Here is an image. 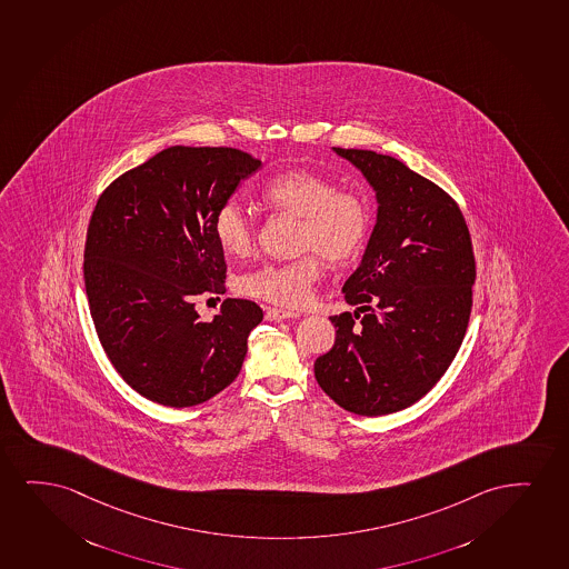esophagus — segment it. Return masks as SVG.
Returning a JSON list of instances; mask_svg holds the SVG:
<instances>
[{
    "mask_svg": "<svg viewBox=\"0 0 569 569\" xmlns=\"http://www.w3.org/2000/svg\"><path fill=\"white\" fill-rule=\"evenodd\" d=\"M293 317H297V312L293 310L273 309V307L266 309V320H272V322H281V320Z\"/></svg>",
    "mask_w": 569,
    "mask_h": 569,
    "instance_id": "obj_1",
    "label": "esophagus"
}]
</instances>
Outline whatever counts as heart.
<instances>
[{"label":"heart","instance_id":"obj_1","mask_svg":"<svg viewBox=\"0 0 569 569\" xmlns=\"http://www.w3.org/2000/svg\"><path fill=\"white\" fill-rule=\"evenodd\" d=\"M260 197L268 207L299 218L297 251L286 262H266L244 273L239 288L244 296L280 307H303L322 276V259L330 264L353 260L367 243L372 214L359 192L338 189L333 181L307 170L283 171L266 181ZM214 233L223 251L247 257L254 247L251 216L237 200L216 210Z\"/></svg>","mask_w":569,"mask_h":569}]
</instances>
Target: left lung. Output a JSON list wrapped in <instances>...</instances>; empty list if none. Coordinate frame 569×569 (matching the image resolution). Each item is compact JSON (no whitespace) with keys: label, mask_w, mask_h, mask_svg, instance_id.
Instances as JSON below:
<instances>
[{"label":"left lung","mask_w":569,"mask_h":569,"mask_svg":"<svg viewBox=\"0 0 569 569\" xmlns=\"http://www.w3.org/2000/svg\"><path fill=\"white\" fill-rule=\"evenodd\" d=\"M333 150L375 187L378 218L343 286L359 310L330 317L336 341L315 362V377L346 411L396 413L432 390L466 338L477 278L471 233L458 202L406 163Z\"/></svg>","instance_id":"1"}]
</instances>
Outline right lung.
I'll use <instances>...</instances> for the list:
<instances>
[{
  "label": "right lung",
  "instance_id": "obj_1",
  "mask_svg": "<svg viewBox=\"0 0 569 569\" xmlns=\"http://www.w3.org/2000/svg\"><path fill=\"white\" fill-rule=\"evenodd\" d=\"M259 158L228 147H170L103 189L84 243L98 340L127 385L168 407L199 406L236 380L262 309L226 299L200 320L197 297L226 291L216 210Z\"/></svg>",
  "mask_w": 569,
  "mask_h": 569
}]
</instances>
